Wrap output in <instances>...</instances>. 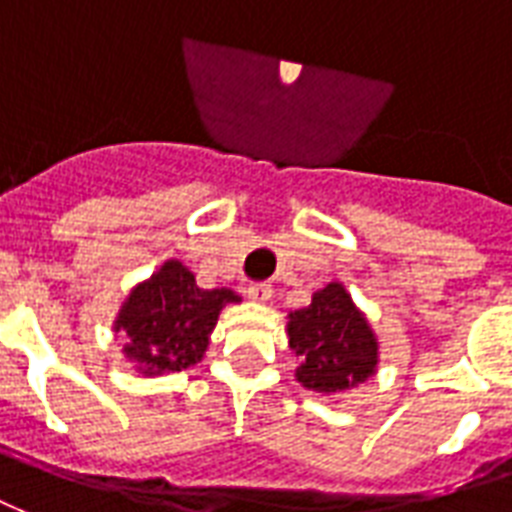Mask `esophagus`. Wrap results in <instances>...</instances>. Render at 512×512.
<instances>
[{
	"instance_id": "esophagus-1",
	"label": "esophagus",
	"mask_w": 512,
	"mask_h": 512,
	"mask_svg": "<svg viewBox=\"0 0 512 512\" xmlns=\"http://www.w3.org/2000/svg\"><path fill=\"white\" fill-rule=\"evenodd\" d=\"M248 297L256 299V302H267L272 297V286L270 283H264V280H256L248 286Z\"/></svg>"
}]
</instances>
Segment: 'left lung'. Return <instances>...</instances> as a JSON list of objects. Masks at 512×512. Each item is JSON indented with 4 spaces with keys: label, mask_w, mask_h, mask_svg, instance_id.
Instances as JSON below:
<instances>
[{
    "label": "left lung",
    "mask_w": 512,
    "mask_h": 512,
    "mask_svg": "<svg viewBox=\"0 0 512 512\" xmlns=\"http://www.w3.org/2000/svg\"><path fill=\"white\" fill-rule=\"evenodd\" d=\"M288 343L302 359L297 380L313 391H345L364 383L378 364V343L340 283H329L291 313Z\"/></svg>",
    "instance_id": "1"
}]
</instances>
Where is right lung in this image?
<instances>
[{
	"instance_id": "1",
	"label": "right lung",
	"mask_w": 512,
	"mask_h": 512,
	"mask_svg": "<svg viewBox=\"0 0 512 512\" xmlns=\"http://www.w3.org/2000/svg\"><path fill=\"white\" fill-rule=\"evenodd\" d=\"M226 302L240 297L229 288H199L180 261H167L148 283L134 288L115 329L124 332V353L145 375L180 372L202 359L207 334Z\"/></svg>"
}]
</instances>
